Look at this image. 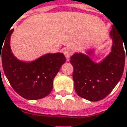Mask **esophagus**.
<instances>
[{
  "label": "esophagus",
  "mask_w": 127,
  "mask_h": 127,
  "mask_svg": "<svg viewBox=\"0 0 127 127\" xmlns=\"http://www.w3.org/2000/svg\"><path fill=\"white\" fill-rule=\"evenodd\" d=\"M63 53L64 54V56H65V57H66V59H67V60L70 59V56L72 55V52H71V50L69 49H64Z\"/></svg>",
  "instance_id": "obj_1"
}]
</instances>
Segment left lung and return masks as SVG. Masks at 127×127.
Here are the masks:
<instances>
[{"label": "left lung", "mask_w": 127, "mask_h": 127, "mask_svg": "<svg viewBox=\"0 0 127 127\" xmlns=\"http://www.w3.org/2000/svg\"><path fill=\"white\" fill-rule=\"evenodd\" d=\"M110 36L113 40L111 52L101 63L93 62L82 53H75L70 57L75 92L87 100L95 102L106 97L123 75L127 52L123 43L127 51V37H123L114 26Z\"/></svg>", "instance_id": "left-lung-1"}]
</instances>
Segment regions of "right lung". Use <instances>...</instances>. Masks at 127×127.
Segmentation results:
<instances>
[{
  "label": "right lung",
  "mask_w": 127,
  "mask_h": 127,
  "mask_svg": "<svg viewBox=\"0 0 127 127\" xmlns=\"http://www.w3.org/2000/svg\"><path fill=\"white\" fill-rule=\"evenodd\" d=\"M13 31L9 30L4 46L0 45V60L6 78L14 91L25 99L45 97L52 92L53 80L65 63V57L63 53L47 54L32 62L20 61L11 50Z\"/></svg>",
  "instance_id": "obj_1"
}]
</instances>
